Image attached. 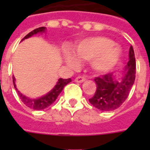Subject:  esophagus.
<instances>
[{
    "mask_svg": "<svg viewBox=\"0 0 150 150\" xmlns=\"http://www.w3.org/2000/svg\"><path fill=\"white\" fill-rule=\"evenodd\" d=\"M86 80V79L84 77H82V76H78L75 79V82L76 83H83Z\"/></svg>",
    "mask_w": 150,
    "mask_h": 150,
    "instance_id": "esophagus-1",
    "label": "esophagus"
}]
</instances>
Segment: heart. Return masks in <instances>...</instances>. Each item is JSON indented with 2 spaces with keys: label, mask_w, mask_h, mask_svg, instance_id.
<instances>
[{
  "label": "heart",
  "mask_w": 150,
  "mask_h": 150,
  "mask_svg": "<svg viewBox=\"0 0 150 150\" xmlns=\"http://www.w3.org/2000/svg\"><path fill=\"white\" fill-rule=\"evenodd\" d=\"M74 55L67 53L65 62L72 68L79 66V61L90 62L91 70L98 74L110 71L119 62L121 50L110 38H88L79 42L73 50Z\"/></svg>",
  "instance_id": "heart-1"
}]
</instances>
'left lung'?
<instances>
[{"mask_svg":"<svg viewBox=\"0 0 150 150\" xmlns=\"http://www.w3.org/2000/svg\"><path fill=\"white\" fill-rule=\"evenodd\" d=\"M136 60L134 50L130 46L129 62L124 68L120 78L112 73L95 78L96 91L89 102L97 109L104 112L115 110L120 107L128 98L136 77Z\"/></svg>","mask_w":150,"mask_h":150,"instance_id":"left-lung-1","label":"left lung"}]
</instances>
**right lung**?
Instances as JSON below:
<instances>
[{"label": "right lung", "instance_id": "right-lung-1", "mask_svg": "<svg viewBox=\"0 0 150 150\" xmlns=\"http://www.w3.org/2000/svg\"><path fill=\"white\" fill-rule=\"evenodd\" d=\"M46 27H39L35 29L33 31H31L30 33L25 36L24 38L22 40L26 39V38H29L32 37L34 34H42V33H45L46 32ZM21 40V41H22ZM15 77L13 75V86H14L16 91H18V88L16 87V84H15ZM70 82H71V79H62L60 78L57 82L56 85L54 87V88L50 90V91L47 93V94L44 95L42 96H41L39 98H37V99H32V98H29L27 96H25L23 94H21V92L19 91H18V96L19 97L21 100V101L24 103L27 107H29L30 108H32L34 110H42L46 108L49 107L51 104L56 100L57 97L59 96V95L61 93V91H62L63 88L65 87L66 85L68 84Z\"/></svg>", "mask_w": 150, "mask_h": 150}]
</instances>
